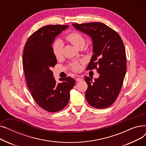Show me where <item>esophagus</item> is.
Masks as SVG:
<instances>
[{"mask_svg":"<svg viewBox=\"0 0 146 146\" xmlns=\"http://www.w3.org/2000/svg\"><path fill=\"white\" fill-rule=\"evenodd\" d=\"M82 80H83V79H82V78H76V81H78V82L82 81Z\"/></svg>","mask_w":146,"mask_h":146,"instance_id":"1","label":"esophagus"}]
</instances>
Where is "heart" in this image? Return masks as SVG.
Wrapping results in <instances>:
<instances>
[{
  "label": "heart",
  "instance_id": "b5f03b06",
  "mask_svg": "<svg viewBox=\"0 0 146 146\" xmlns=\"http://www.w3.org/2000/svg\"><path fill=\"white\" fill-rule=\"evenodd\" d=\"M66 40L70 42L74 47L78 49L82 47H84L85 44V39L84 36L79 33L73 32L68 34L66 37ZM63 44L60 40H58L54 42L52 45V52L54 55L57 58H60L63 53ZM70 67L74 71H78L79 68V63L77 61H75L71 64Z\"/></svg>",
  "mask_w": 146,
  "mask_h": 146
}]
</instances>
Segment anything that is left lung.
I'll list each match as a JSON object with an SVG mask.
<instances>
[{"instance_id":"obj_1","label":"left lung","mask_w":146,"mask_h":146,"mask_svg":"<svg viewBox=\"0 0 146 146\" xmlns=\"http://www.w3.org/2000/svg\"><path fill=\"white\" fill-rule=\"evenodd\" d=\"M80 31L90 36L94 54L87 69H97L99 78L85 76L88 84L86 99L95 108L104 109L117 99L127 71L125 47L119 35L101 22L73 24Z\"/></svg>"}]
</instances>
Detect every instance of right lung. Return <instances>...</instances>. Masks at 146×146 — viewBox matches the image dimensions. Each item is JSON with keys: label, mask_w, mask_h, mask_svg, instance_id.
Wrapping results in <instances>:
<instances>
[{"label": "right lung", "mask_w": 146, "mask_h": 146, "mask_svg": "<svg viewBox=\"0 0 146 146\" xmlns=\"http://www.w3.org/2000/svg\"><path fill=\"white\" fill-rule=\"evenodd\" d=\"M68 25H49L40 28L28 39L23 53V68L27 86L36 103L44 110L58 112L64 108L75 85L70 77L57 83L52 67L57 64L52 44L55 38Z\"/></svg>", "instance_id": "right-lung-1"}]
</instances>
